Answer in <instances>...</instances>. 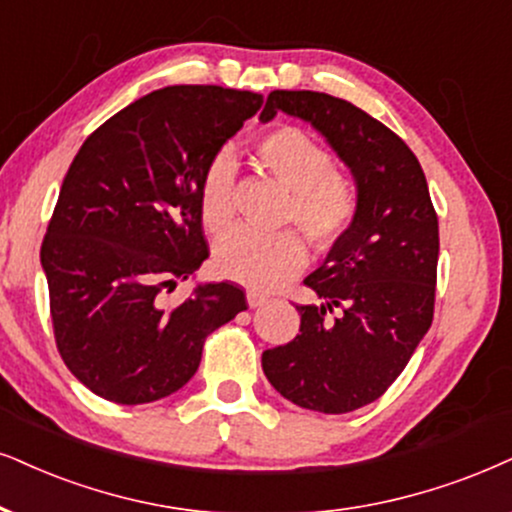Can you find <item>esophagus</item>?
Listing matches in <instances>:
<instances>
[{"label": "esophagus", "mask_w": 512, "mask_h": 512, "mask_svg": "<svg viewBox=\"0 0 512 512\" xmlns=\"http://www.w3.org/2000/svg\"><path fill=\"white\" fill-rule=\"evenodd\" d=\"M267 302H269V297H267V295L257 293V290H248V304H250L252 309L262 307V304H267Z\"/></svg>", "instance_id": "obj_1"}]
</instances>
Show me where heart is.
I'll use <instances>...</instances> for the list:
<instances>
[{
    "instance_id": "obj_1",
    "label": "heart",
    "mask_w": 512,
    "mask_h": 512,
    "mask_svg": "<svg viewBox=\"0 0 512 512\" xmlns=\"http://www.w3.org/2000/svg\"><path fill=\"white\" fill-rule=\"evenodd\" d=\"M252 160L288 191L281 224H295L316 250L338 245L359 215L357 186L338 172L333 153L295 125H278L252 141ZM234 163L226 155L205 167L198 186L200 222L212 238L234 222ZM307 250L297 231L271 236L234 231L215 248L222 278L252 290H271L302 269Z\"/></svg>"
}]
</instances>
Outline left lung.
<instances>
[{"label": "left lung", "mask_w": 512, "mask_h": 512, "mask_svg": "<svg viewBox=\"0 0 512 512\" xmlns=\"http://www.w3.org/2000/svg\"><path fill=\"white\" fill-rule=\"evenodd\" d=\"M278 111L312 122L354 174L359 215L304 278L319 304H297L300 333L267 349L262 368L283 397L309 411L349 413L387 392L435 314L439 224L423 167L390 127L323 92L274 89Z\"/></svg>", "instance_id": "obj_1"}]
</instances>
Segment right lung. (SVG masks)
<instances>
[{
  "instance_id": "1",
  "label": "right lung",
  "mask_w": 512,
  "mask_h": 512,
  "mask_svg": "<svg viewBox=\"0 0 512 512\" xmlns=\"http://www.w3.org/2000/svg\"><path fill=\"white\" fill-rule=\"evenodd\" d=\"M262 94L177 84L94 129L68 167L42 241L58 354L115 404H148L198 371L205 338L248 309L234 283L167 304L210 250L198 186Z\"/></svg>"
}]
</instances>
